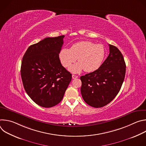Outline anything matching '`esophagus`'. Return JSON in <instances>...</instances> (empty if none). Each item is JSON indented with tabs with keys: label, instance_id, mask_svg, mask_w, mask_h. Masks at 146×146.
<instances>
[{
	"label": "esophagus",
	"instance_id": "34e87169",
	"mask_svg": "<svg viewBox=\"0 0 146 146\" xmlns=\"http://www.w3.org/2000/svg\"><path fill=\"white\" fill-rule=\"evenodd\" d=\"M78 78V76H76V75H74V74H73V75H72V78L75 79V78Z\"/></svg>",
	"mask_w": 146,
	"mask_h": 146
}]
</instances>
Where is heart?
<instances>
[{
  "label": "heart",
  "instance_id": "heart-1",
  "mask_svg": "<svg viewBox=\"0 0 146 146\" xmlns=\"http://www.w3.org/2000/svg\"><path fill=\"white\" fill-rule=\"evenodd\" d=\"M106 55L105 47L102 44H95L90 41H81L72 46L70 49L62 48L59 54V59L63 66L68 68L78 59L77 63L69 68L74 73L84 70L92 72L102 65Z\"/></svg>",
  "mask_w": 146,
  "mask_h": 146
}]
</instances>
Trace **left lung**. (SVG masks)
<instances>
[{"instance_id":"obj_1","label":"left lung","mask_w":146,"mask_h":146,"mask_svg":"<svg viewBox=\"0 0 146 146\" xmlns=\"http://www.w3.org/2000/svg\"><path fill=\"white\" fill-rule=\"evenodd\" d=\"M110 53L96 70L80 77L81 93L88 105L99 108L107 105L119 92L124 80L126 65L117 47L109 44Z\"/></svg>"}]
</instances>
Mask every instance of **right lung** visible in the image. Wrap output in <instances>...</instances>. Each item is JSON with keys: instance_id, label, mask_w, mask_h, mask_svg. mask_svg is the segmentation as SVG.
<instances>
[{"instance_id": "add662e5", "label": "right lung", "mask_w": 146, "mask_h": 146, "mask_svg": "<svg viewBox=\"0 0 146 146\" xmlns=\"http://www.w3.org/2000/svg\"><path fill=\"white\" fill-rule=\"evenodd\" d=\"M64 37H46L29 46L23 58L21 75L25 90L43 108L58 105L72 80L59 58Z\"/></svg>"}]
</instances>
